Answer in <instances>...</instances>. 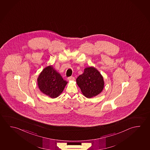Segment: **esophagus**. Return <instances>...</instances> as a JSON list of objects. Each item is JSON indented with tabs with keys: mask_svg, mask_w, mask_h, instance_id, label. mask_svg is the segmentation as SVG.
<instances>
[{
	"mask_svg": "<svg viewBox=\"0 0 150 150\" xmlns=\"http://www.w3.org/2000/svg\"><path fill=\"white\" fill-rule=\"evenodd\" d=\"M68 80L69 81H72V80H74V76H70V77H68Z\"/></svg>",
	"mask_w": 150,
	"mask_h": 150,
	"instance_id": "obj_1",
	"label": "esophagus"
}]
</instances>
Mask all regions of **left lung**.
Segmentation results:
<instances>
[{"mask_svg":"<svg viewBox=\"0 0 150 150\" xmlns=\"http://www.w3.org/2000/svg\"><path fill=\"white\" fill-rule=\"evenodd\" d=\"M76 82L82 94L87 98L96 97L104 88L103 77L93 67L84 69L83 73L76 78Z\"/></svg>","mask_w":150,"mask_h":150,"instance_id":"1","label":"left lung"}]
</instances>
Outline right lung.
I'll return each mask as SVG.
<instances>
[{
    "label": "right lung",
    "instance_id": "add662e5",
    "mask_svg": "<svg viewBox=\"0 0 150 150\" xmlns=\"http://www.w3.org/2000/svg\"><path fill=\"white\" fill-rule=\"evenodd\" d=\"M67 83L51 65L43 69L37 79L41 92L52 99L60 95Z\"/></svg>",
    "mask_w": 150,
    "mask_h": 150
}]
</instances>
